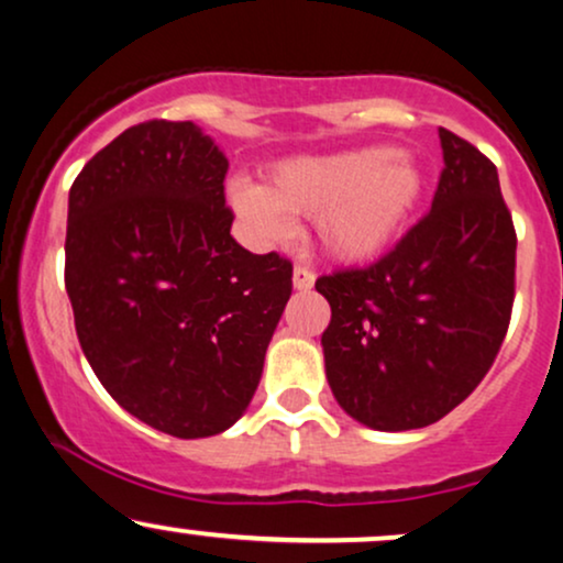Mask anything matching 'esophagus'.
Returning a JSON list of instances; mask_svg holds the SVG:
<instances>
[{
    "label": "esophagus",
    "mask_w": 563,
    "mask_h": 563,
    "mask_svg": "<svg viewBox=\"0 0 563 563\" xmlns=\"http://www.w3.org/2000/svg\"><path fill=\"white\" fill-rule=\"evenodd\" d=\"M316 284V274L310 268L305 266H295L292 271V287L297 289V292H308L310 287Z\"/></svg>",
    "instance_id": "34e87169"
}]
</instances>
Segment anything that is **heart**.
Here are the masks:
<instances>
[{
  "instance_id": "b5f03b06",
  "label": "heart",
  "mask_w": 563,
  "mask_h": 563,
  "mask_svg": "<svg viewBox=\"0 0 563 563\" xmlns=\"http://www.w3.org/2000/svg\"><path fill=\"white\" fill-rule=\"evenodd\" d=\"M422 196V172L405 151L355 148L271 166L266 187L238 177L229 203L247 232L274 245L292 219H313L316 245L339 263L373 258L397 238Z\"/></svg>"
}]
</instances>
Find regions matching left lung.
<instances>
[{"mask_svg": "<svg viewBox=\"0 0 563 563\" xmlns=\"http://www.w3.org/2000/svg\"><path fill=\"white\" fill-rule=\"evenodd\" d=\"M443 172L430 213L367 268L321 276L331 305L325 378L373 430L426 428L481 384L515 302L517 234L496 166L439 128Z\"/></svg>", "mask_w": 563, "mask_h": 563, "instance_id": "left-lung-1", "label": "left lung"}]
</instances>
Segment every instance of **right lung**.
<instances>
[{
    "label": "right lung",
    "mask_w": 563,
    "mask_h": 563,
    "mask_svg": "<svg viewBox=\"0 0 563 563\" xmlns=\"http://www.w3.org/2000/svg\"><path fill=\"white\" fill-rule=\"evenodd\" d=\"M227 169L198 124L154 120L69 187L65 287L82 352L117 405L177 439L245 415L292 295V263L229 234Z\"/></svg>",
    "instance_id": "add662e5"
}]
</instances>
